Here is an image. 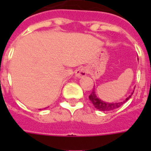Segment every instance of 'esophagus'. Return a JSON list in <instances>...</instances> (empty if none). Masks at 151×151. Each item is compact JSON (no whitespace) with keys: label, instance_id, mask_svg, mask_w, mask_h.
<instances>
[{"label":"esophagus","instance_id":"1","mask_svg":"<svg viewBox=\"0 0 151 151\" xmlns=\"http://www.w3.org/2000/svg\"><path fill=\"white\" fill-rule=\"evenodd\" d=\"M75 75L78 78H82V77H84V76L86 75V71L85 68H82V67L78 68L76 70Z\"/></svg>","mask_w":151,"mask_h":151}]
</instances>
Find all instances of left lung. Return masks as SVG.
Segmentation results:
<instances>
[{"mask_svg": "<svg viewBox=\"0 0 151 151\" xmlns=\"http://www.w3.org/2000/svg\"><path fill=\"white\" fill-rule=\"evenodd\" d=\"M133 95V94H132ZM131 96L132 95H130L129 96L128 98L125 99V100H124L123 102H120V103H112V104H110V103H105V102L102 101L100 100L99 99H98V97L96 96L95 95V91L94 90H92V92L91 95H89V99L91 100L93 105H94V107H95L96 109H98V110H100V111H112V110H115V109H116V108H120V106H122V105L127 102L130 98H131Z\"/></svg>", "mask_w": 151, "mask_h": 151, "instance_id": "obj_1", "label": "left lung"}]
</instances>
